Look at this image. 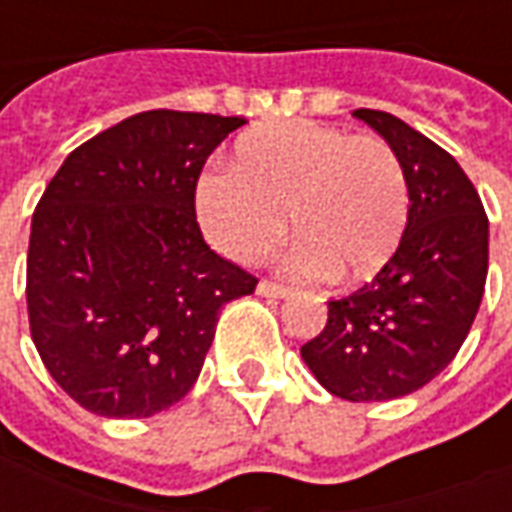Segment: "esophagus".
<instances>
[{
	"instance_id": "obj_1",
	"label": "esophagus",
	"mask_w": 512,
	"mask_h": 512,
	"mask_svg": "<svg viewBox=\"0 0 512 512\" xmlns=\"http://www.w3.org/2000/svg\"><path fill=\"white\" fill-rule=\"evenodd\" d=\"M257 293H260V296H268V299H285L290 293V288L279 285V282H271V279H260V282H257Z\"/></svg>"
}]
</instances>
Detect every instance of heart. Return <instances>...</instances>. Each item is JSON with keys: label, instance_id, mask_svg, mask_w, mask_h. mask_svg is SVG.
I'll list each match as a JSON object with an SVG mask.
<instances>
[{"label": "heart", "instance_id": "heart-1", "mask_svg": "<svg viewBox=\"0 0 512 512\" xmlns=\"http://www.w3.org/2000/svg\"><path fill=\"white\" fill-rule=\"evenodd\" d=\"M194 208L208 241L238 263L274 249L290 213L301 266L334 282H362L397 252L411 194L389 142L288 120L246 134L235 169H208Z\"/></svg>", "mask_w": 512, "mask_h": 512}]
</instances>
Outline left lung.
Segmentation results:
<instances>
[{
  "label": "left lung",
  "instance_id": "left-lung-1",
  "mask_svg": "<svg viewBox=\"0 0 512 512\" xmlns=\"http://www.w3.org/2000/svg\"><path fill=\"white\" fill-rule=\"evenodd\" d=\"M406 169L403 241L365 288L329 301L301 359L332 395L354 403L411 395L461 351L488 274V216L461 164L400 117L356 109Z\"/></svg>",
  "mask_w": 512,
  "mask_h": 512
}]
</instances>
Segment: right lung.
<instances>
[{"mask_svg":"<svg viewBox=\"0 0 512 512\" xmlns=\"http://www.w3.org/2000/svg\"><path fill=\"white\" fill-rule=\"evenodd\" d=\"M244 117L153 109L62 161L32 213L27 310L51 378L98 417H153L200 376L257 279L202 238L194 191Z\"/></svg>","mask_w":512,"mask_h":512,"instance_id":"obj_1","label":"right lung"}]
</instances>
